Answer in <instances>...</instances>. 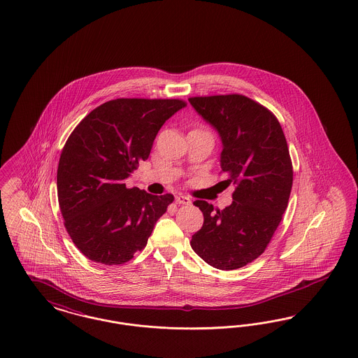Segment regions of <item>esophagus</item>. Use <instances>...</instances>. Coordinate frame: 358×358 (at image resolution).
I'll return each mask as SVG.
<instances>
[{
    "mask_svg": "<svg viewBox=\"0 0 358 358\" xmlns=\"http://www.w3.org/2000/svg\"><path fill=\"white\" fill-rule=\"evenodd\" d=\"M176 202H177V203H182V205H189L192 201H190L189 197H186V196L177 194V196H176Z\"/></svg>",
    "mask_w": 358,
    "mask_h": 358,
    "instance_id": "obj_1",
    "label": "esophagus"
}]
</instances>
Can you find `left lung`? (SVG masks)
Masks as SVG:
<instances>
[{
  "mask_svg": "<svg viewBox=\"0 0 358 358\" xmlns=\"http://www.w3.org/2000/svg\"><path fill=\"white\" fill-rule=\"evenodd\" d=\"M189 102L217 130L221 169L237 186L222 210L206 201L194 202L203 224L190 245L210 266L238 269L264 253L287 206L293 169L285 136L271 110L241 94Z\"/></svg>",
  "mask_w": 358,
  "mask_h": 358,
  "instance_id": "left-lung-1",
  "label": "left lung"
}]
</instances>
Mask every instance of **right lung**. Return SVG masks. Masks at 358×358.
I'll list each match as a JSON object with an SVG mask.
<instances>
[{
  "label": "right lung",
  "instance_id": "obj_1",
  "mask_svg": "<svg viewBox=\"0 0 358 358\" xmlns=\"http://www.w3.org/2000/svg\"><path fill=\"white\" fill-rule=\"evenodd\" d=\"M185 106L181 100L117 99L92 110L73 130L58 162V203L85 257L120 265L146 246L174 197L129 189L125 180L148 159L165 121Z\"/></svg>",
  "mask_w": 358,
  "mask_h": 358
}]
</instances>
